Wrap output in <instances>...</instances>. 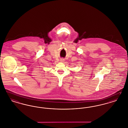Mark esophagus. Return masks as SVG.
Instances as JSON below:
<instances>
[{
  "label": "esophagus",
  "mask_w": 128,
  "mask_h": 128,
  "mask_svg": "<svg viewBox=\"0 0 128 128\" xmlns=\"http://www.w3.org/2000/svg\"><path fill=\"white\" fill-rule=\"evenodd\" d=\"M60 61L62 62H63L64 61V59H63V58H61V59H60Z\"/></svg>",
  "instance_id": "34e87169"
}]
</instances>
